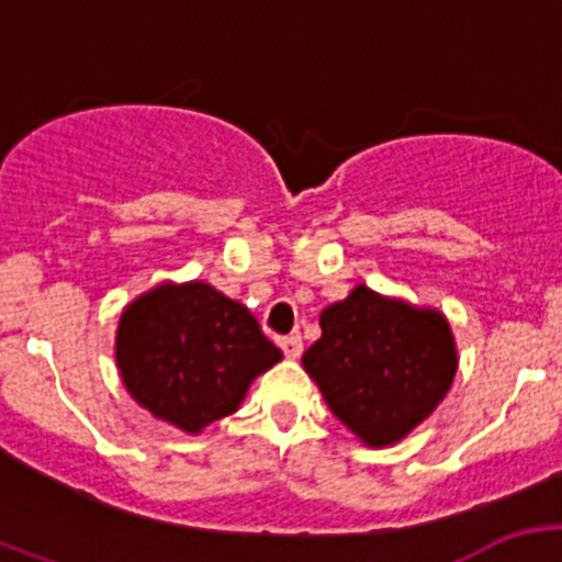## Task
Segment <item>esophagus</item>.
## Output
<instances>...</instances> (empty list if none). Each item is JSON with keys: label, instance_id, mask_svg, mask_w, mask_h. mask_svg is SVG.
I'll list each match as a JSON object with an SVG mask.
<instances>
[{"label": "esophagus", "instance_id": "esophagus-1", "mask_svg": "<svg viewBox=\"0 0 562 562\" xmlns=\"http://www.w3.org/2000/svg\"><path fill=\"white\" fill-rule=\"evenodd\" d=\"M280 348H282V353L288 356V359H299V356H302V337H299V334H291V337H280Z\"/></svg>", "mask_w": 562, "mask_h": 562}]
</instances>
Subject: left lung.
Returning <instances> with one entry per match:
<instances>
[{
	"mask_svg": "<svg viewBox=\"0 0 562 562\" xmlns=\"http://www.w3.org/2000/svg\"><path fill=\"white\" fill-rule=\"evenodd\" d=\"M302 356L334 416L367 446H394L449 394L457 345L443 313L356 285L321 313Z\"/></svg>",
	"mask_w": 562,
	"mask_h": 562,
	"instance_id": "left-lung-1",
	"label": "left lung"
}]
</instances>
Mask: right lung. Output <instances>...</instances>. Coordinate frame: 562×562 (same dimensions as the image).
<instances>
[{"mask_svg": "<svg viewBox=\"0 0 562 562\" xmlns=\"http://www.w3.org/2000/svg\"><path fill=\"white\" fill-rule=\"evenodd\" d=\"M280 359L245 304L206 282H162L119 317L124 389L151 416L190 435L239 411L249 383Z\"/></svg>", "mask_w": 562, "mask_h": 562, "instance_id": "obj_1", "label": "right lung"}]
</instances>
